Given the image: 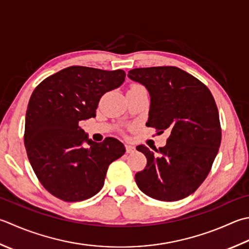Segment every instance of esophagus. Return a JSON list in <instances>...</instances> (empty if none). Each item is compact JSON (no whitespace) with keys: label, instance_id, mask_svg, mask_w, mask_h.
<instances>
[{"label":"esophagus","instance_id":"esophagus-1","mask_svg":"<svg viewBox=\"0 0 249 249\" xmlns=\"http://www.w3.org/2000/svg\"><path fill=\"white\" fill-rule=\"evenodd\" d=\"M125 150H126V153H134L136 151V148L131 144H125Z\"/></svg>","mask_w":249,"mask_h":249}]
</instances>
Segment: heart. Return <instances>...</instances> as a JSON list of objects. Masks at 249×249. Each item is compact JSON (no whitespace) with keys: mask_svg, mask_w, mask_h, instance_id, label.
Wrapping results in <instances>:
<instances>
[{"mask_svg":"<svg viewBox=\"0 0 249 249\" xmlns=\"http://www.w3.org/2000/svg\"><path fill=\"white\" fill-rule=\"evenodd\" d=\"M142 89H145L142 85L138 84V83H134V84H131V85L129 86L128 91H129V90H142Z\"/></svg>","mask_w":249,"mask_h":249,"instance_id":"heart-1","label":"heart"}]
</instances>
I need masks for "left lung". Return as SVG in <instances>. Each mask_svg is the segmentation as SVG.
Returning a JSON list of instances; mask_svg holds the SVG:
<instances>
[{"mask_svg": "<svg viewBox=\"0 0 249 249\" xmlns=\"http://www.w3.org/2000/svg\"><path fill=\"white\" fill-rule=\"evenodd\" d=\"M128 77L150 92L148 127L170 133L166 145L155 150L158 154L138 145L147 165L135 175L136 183L158 201L187 197L206 179L220 147L215 99L204 83L177 67L137 68L128 71Z\"/></svg>", "mask_w": 249, "mask_h": 249, "instance_id": "1", "label": "left lung"}]
</instances>
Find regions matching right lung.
<instances>
[{
    "mask_svg": "<svg viewBox=\"0 0 249 249\" xmlns=\"http://www.w3.org/2000/svg\"><path fill=\"white\" fill-rule=\"evenodd\" d=\"M125 71L72 66L46 77L28 104L24 145L38 181L65 202H81L104 187L109 165L125 152L108 137L89 139L80 122L96 116L99 100L125 80ZM90 147L85 148L82 143Z\"/></svg>",
    "mask_w": 249,
    "mask_h": 249,
    "instance_id": "1",
    "label": "right lung"
}]
</instances>
